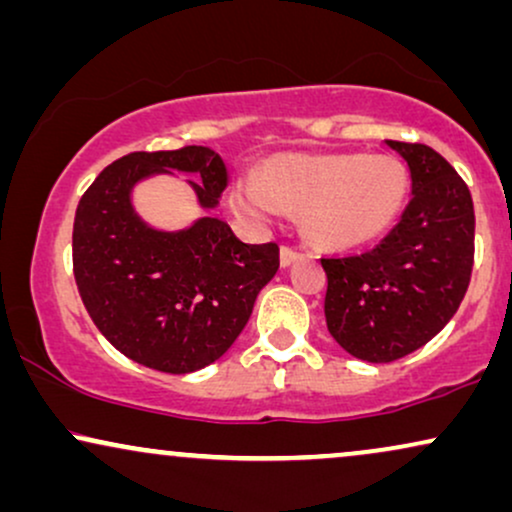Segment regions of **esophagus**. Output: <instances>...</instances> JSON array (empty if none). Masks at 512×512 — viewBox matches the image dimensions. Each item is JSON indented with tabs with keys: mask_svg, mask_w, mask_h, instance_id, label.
<instances>
[{
	"mask_svg": "<svg viewBox=\"0 0 512 512\" xmlns=\"http://www.w3.org/2000/svg\"><path fill=\"white\" fill-rule=\"evenodd\" d=\"M302 260V252H297L293 248H288V245H283L281 248V267H290V264Z\"/></svg>",
	"mask_w": 512,
	"mask_h": 512,
	"instance_id": "1",
	"label": "esophagus"
}]
</instances>
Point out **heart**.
<instances>
[{"label": "heart", "instance_id": "1", "mask_svg": "<svg viewBox=\"0 0 512 512\" xmlns=\"http://www.w3.org/2000/svg\"><path fill=\"white\" fill-rule=\"evenodd\" d=\"M409 170L394 155L281 153L260 177H243L231 205L269 222L281 208L300 212L302 234L326 250H352L392 229L409 196Z\"/></svg>", "mask_w": 512, "mask_h": 512}]
</instances>
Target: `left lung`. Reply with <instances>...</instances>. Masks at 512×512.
I'll use <instances>...</instances> for the list:
<instances>
[{
	"mask_svg": "<svg viewBox=\"0 0 512 512\" xmlns=\"http://www.w3.org/2000/svg\"><path fill=\"white\" fill-rule=\"evenodd\" d=\"M385 144L411 172L399 224L364 255L321 260L328 333L368 364L406 357L442 331L468 290L475 255V210L454 167L430 146Z\"/></svg>",
	"mask_w": 512,
	"mask_h": 512,
	"instance_id": "obj_1",
	"label": "left lung"
}]
</instances>
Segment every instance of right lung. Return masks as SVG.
Wrapping results in <instances>:
<instances>
[{
    "label": "right lung",
    "mask_w": 512,
    "mask_h": 512,
    "mask_svg": "<svg viewBox=\"0 0 512 512\" xmlns=\"http://www.w3.org/2000/svg\"><path fill=\"white\" fill-rule=\"evenodd\" d=\"M186 179L212 212L229 186L222 155L208 146L129 153L84 191L73 224V271L103 338L141 366L193 373L234 345L260 290L278 271V245L238 241L219 217L179 231L146 224L132 191L158 174Z\"/></svg>",
    "instance_id": "add662e5"
}]
</instances>
